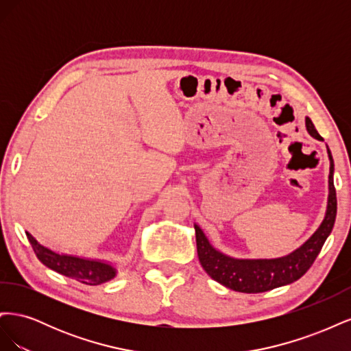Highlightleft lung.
<instances>
[{
	"instance_id": "1",
	"label": "left lung",
	"mask_w": 351,
	"mask_h": 351,
	"mask_svg": "<svg viewBox=\"0 0 351 351\" xmlns=\"http://www.w3.org/2000/svg\"><path fill=\"white\" fill-rule=\"evenodd\" d=\"M306 129L317 141H324L316 132L309 117H306ZM328 202L321 226L300 247L281 258L274 259H237L217 250L209 243L205 232L195 224L197 256L202 268L212 280L240 293H263L277 287L291 284L299 280L312 267L319 254L325 240L331 234L337 215V195L334 187V159L329 147Z\"/></svg>"
}]
</instances>
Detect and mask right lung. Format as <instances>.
<instances>
[{"label": "right lung", "mask_w": 351, "mask_h": 351, "mask_svg": "<svg viewBox=\"0 0 351 351\" xmlns=\"http://www.w3.org/2000/svg\"><path fill=\"white\" fill-rule=\"evenodd\" d=\"M29 243L34 247L38 259L48 267L49 269L56 271L64 277L77 280L86 285H99L112 280L117 275V268L112 263L101 259L80 258L74 254L58 253L51 250L49 247L40 244L30 232L26 231Z\"/></svg>", "instance_id": "right-lung-1"}]
</instances>
